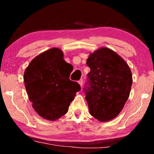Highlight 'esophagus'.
<instances>
[{"label": "esophagus", "mask_w": 154, "mask_h": 154, "mask_svg": "<svg viewBox=\"0 0 154 154\" xmlns=\"http://www.w3.org/2000/svg\"><path fill=\"white\" fill-rule=\"evenodd\" d=\"M78 83H79V84L80 85L81 88H82V87H83V79L79 80V82H78Z\"/></svg>", "instance_id": "esophagus-1"}]
</instances>
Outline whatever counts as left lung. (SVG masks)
<instances>
[{
    "instance_id": "8db88e82",
    "label": "left lung",
    "mask_w": 154,
    "mask_h": 154,
    "mask_svg": "<svg viewBox=\"0 0 154 154\" xmlns=\"http://www.w3.org/2000/svg\"><path fill=\"white\" fill-rule=\"evenodd\" d=\"M86 64L90 68L85 89L90 113L101 122L110 121L119 114L129 97L132 83L130 67L105 47L91 53Z\"/></svg>"
}]
</instances>
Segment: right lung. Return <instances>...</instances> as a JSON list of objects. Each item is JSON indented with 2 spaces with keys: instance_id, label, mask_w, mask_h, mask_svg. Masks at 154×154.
Segmentation results:
<instances>
[{
  "instance_id": "obj_1",
  "label": "right lung",
  "mask_w": 154,
  "mask_h": 154,
  "mask_svg": "<svg viewBox=\"0 0 154 154\" xmlns=\"http://www.w3.org/2000/svg\"><path fill=\"white\" fill-rule=\"evenodd\" d=\"M70 64L60 49L53 48L36 56L24 74L25 88L32 107L43 118L55 121L66 114L81 90L69 79Z\"/></svg>"
}]
</instances>
